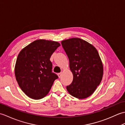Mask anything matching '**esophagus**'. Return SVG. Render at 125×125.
Here are the masks:
<instances>
[{
	"instance_id": "esophagus-1",
	"label": "esophagus",
	"mask_w": 125,
	"mask_h": 125,
	"mask_svg": "<svg viewBox=\"0 0 125 125\" xmlns=\"http://www.w3.org/2000/svg\"><path fill=\"white\" fill-rule=\"evenodd\" d=\"M62 75V73H60L58 74V77H59V78H60V77H61Z\"/></svg>"
}]
</instances>
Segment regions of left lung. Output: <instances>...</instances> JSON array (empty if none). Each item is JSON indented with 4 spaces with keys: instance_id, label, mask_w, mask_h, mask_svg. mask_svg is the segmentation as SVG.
<instances>
[{
    "instance_id": "8db88e82",
    "label": "left lung",
    "mask_w": 125,
    "mask_h": 125,
    "mask_svg": "<svg viewBox=\"0 0 125 125\" xmlns=\"http://www.w3.org/2000/svg\"><path fill=\"white\" fill-rule=\"evenodd\" d=\"M73 73L72 83L66 87L70 95L84 99L94 93L101 83L103 66L98 52L92 44L79 38L62 41Z\"/></svg>"
}]
</instances>
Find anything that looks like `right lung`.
I'll return each mask as SVG.
<instances>
[{
    "label": "right lung",
    "instance_id": "obj_1",
    "mask_svg": "<svg viewBox=\"0 0 125 125\" xmlns=\"http://www.w3.org/2000/svg\"><path fill=\"white\" fill-rule=\"evenodd\" d=\"M59 46L57 42L38 40L19 53L15 66V75L19 87L29 97L43 98L58 78L52 72V64L50 59Z\"/></svg>",
    "mask_w": 125,
    "mask_h": 125
}]
</instances>
